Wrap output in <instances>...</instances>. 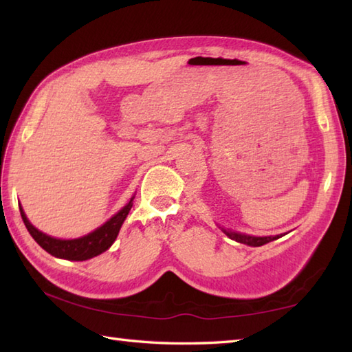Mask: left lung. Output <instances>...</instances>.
<instances>
[{"mask_svg":"<svg viewBox=\"0 0 352 352\" xmlns=\"http://www.w3.org/2000/svg\"><path fill=\"white\" fill-rule=\"evenodd\" d=\"M223 233H226L230 239H233V241L239 242V243H245V245H250V246H261L265 243H269L272 241H276V239L281 237V236H265V237H257V236H250V234H242V233H236V231H231V230H223Z\"/></svg>","mask_w":352,"mask_h":352,"instance_id":"1","label":"left lung"}]
</instances>
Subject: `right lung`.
Returning a JSON list of instances; mask_svg holds the SVG:
<instances>
[{"label":"right lung","mask_w":352,"mask_h":352,"mask_svg":"<svg viewBox=\"0 0 352 352\" xmlns=\"http://www.w3.org/2000/svg\"><path fill=\"white\" fill-rule=\"evenodd\" d=\"M133 199L134 197L130 199L129 204H126L124 208H121V210H119L115 216H111L106 223H102L101 227L92 231V233L78 239H69V241H65V239H56L42 233V231H39L30 223L24 210H22V207H19V212L22 216V221H24L25 227L28 230V233L32 234L34 241L39 243L45 251L50 252L51 256H54L57 258H65V260L83 261V260L100 256L101 252L107 251L110 246L113 245V242L118 237L119 230H121L122 223L126 218V214H129V212L131 210Z\"/></svg>","instance_id":"1"}]
</instances>
